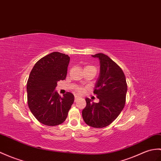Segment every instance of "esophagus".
Wrapping results in <instances>:
<instances>
[{"instance_id":"esophagus-1","label":"esophagus","mask_w":161,"mask_h":161,"mask_svg":"<svg viewBox=\"0 0 161 161\" xmlns=\"http://www.w3.org/2000/svg\"><path fill=\"white\" fill-rule=\"evenodd\" d=\"M78 99H80V97L77 95H75V102H76Z\"/></svg>"}]
</instances>
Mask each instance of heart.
I'll return each mask as SVG.
<instances>
[{
    "label": "heart",
    "instance_id": "obj_1",
    "mask_svg": "<svg viewBox=\"0 0 161 161\" xmlns=\"http://www.w3.org/2000/svg\"><path fill=\"white\" fill-rule=\"evenodd\" d=\"M76 92L81 94V93H83L84 92V89L81 87H78L76 88Z\"/></svg>",
    "mask_w": 161,
    "mask_h": 161
}]
</instances>
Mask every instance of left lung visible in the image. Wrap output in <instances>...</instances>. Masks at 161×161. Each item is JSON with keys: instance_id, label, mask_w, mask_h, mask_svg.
<instances>
[{"instance_id": "left-lung-1", "label": "left lung", "mask_w": 161, "mask_h": 161, "mask_svg": "<svg viewBox=\"0 0 161 161\" xmlns=\"http://www.w3.org/2000/svg\"><path fill=\"white\" fill-rule=\"evenodd\" d=\"M98 58L100 73L94 93L99 99L91 102L86 98V106L82 110L85 123L93 128H104L117 118L123 109L128 87L122 69L113 60L103 53L92 55Z\"/></svg>"}]
</instances>
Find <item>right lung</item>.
Here are the masks:
<instances>
[{
  "label": "right lung",
  "instance_id": "obj_1",
  "mask_svg": "<svg viewBox=\"0 0 161 161\" xmlns=\"http://www.w3.org/2000/svg\"><path fill=\"white\" fill-rule=\"evenodd\" d=\"M69 61L68 55L53 52L39 59L30 73L27 84L28 106L37 120L44 125L61 124L74 102L71 92L61 97L55 91L57 82L65 80Z\"/></svg>",
  "mask_w": 161,
  "mask_h": 161
}]
</instances>
